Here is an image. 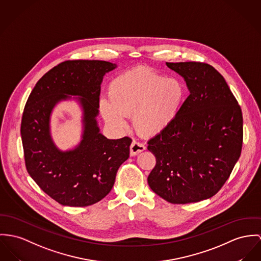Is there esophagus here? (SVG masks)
I'll list each match as a JSON object with an SVG mask.
<instances>
[{
  "label": "esophagus",
  "instance_id": "obj_1",
  "mask_svg": "<svg viewBox=\"0 0 261 261\" xmlns=\"http://www.w3.org/2000/svg\"><path fill=\"white\" fill-rule=\"evenodd\" d=\"M145 149H146V147H145L144 144L134 140L130 146V155L131 156H136L141 152H143Z\"/></svg>",
  "mask_w": 261,
  "mask_h": 261
}]
</instances>
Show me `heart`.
Returning a JSON list of instances; mask_svg holds the SVG:
<instances>
[{
  "instance_id": "obj_1",
  "label": "heart",
  "mask_w": 261,
  "mask_h": 261,
  "mask_svg": "<svg viewBox=\"0 0 261 261\" xmlns=\"http://www.w3.org/2000/svg\"><path fill=\"white\" fill-rule=\"evenodd\" d=\"M186 93L185 84L177 77L132 69L110 82L108 97L101 98L99 110L105 121L118 129L126 127V115L132 114L135 130L153 137L177 119Z\"/></svg>"
}]
</instances>
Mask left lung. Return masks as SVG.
Instances as JSON below:
<instances>
[{"mask_svg": "<svg viewBox=\"0 0 261 261\" xmlns=\"http://www.w3.org/2000/svg\"><path fill=\"white\" fill-rule=\"evenodd\" d=\"M190 95L175 122L148 141L156 166L151 190L172 203L212 198L228 179L242 148L241 106L221 73L202 62H166Z\"/></svg>", "mask_w": 261, "mask_h": 261, "instance_id": "8db88e82", "label": "left lung"}]
</instances>
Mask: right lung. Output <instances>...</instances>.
I'll return each instance as SVG.
<instances>
[{"label":"right lung","mask_w":261,"mask_h":261,"mask_svg":"<svg viewBox=\"0 0 261 261\" xmlns=\"http://www.w3.org/2000/svg\"><path fill=\"white\" fill-rule=\"evenodd\" d=\"M116 67L104 60L61 62L37 82L25 103L20 135L27 170L62 205L87 206L101 201L129 158L132 140L107 139L96 120L103 77ZM66 100L81 105L83 135L75 148L61 151L50 135V117L56 104Z\"/></svg>","instance_id":"1"}]
</instances>
